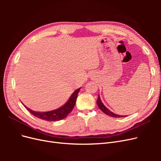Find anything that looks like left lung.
Returning <instances> with one entry per match:
<instances>
[{
	"label": "left lung",
	"mask_w": 161,
	"mask_h": 161,
	"mask_svg": "<svg viewBox=\"0 0 161 161\" xmlns=\"http://www.w3.org/2000/svg\"><path fill=\"white\" fill-rule=\"evenodd\" d=\"M97 105H98V107L99 108V109L103 112V113H105V114L108 115L111 117H114V118H123V117H125L124 115H117V114H114L113 112H111L110 110H109L108 108H106V107L103 104V103H102V101L100 99V97H99H99H98V99H97Z\"/></svg>",
	"instance_id": "8db88e82"
}]
</instances>
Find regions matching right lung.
<instances>
[{
	"label": "right lung",
	"mask_w": 161,
	"mask_h": 161,
	"mask_svg": "<svg viewBox=\"0 0 161 161\" xmlns=\"http://www.w3.org/2000/svg\"><path fill=\"white\" fill-rule=\"evenodd\" d=\"M80 89V88L76 90L72 94L70 99L67 101V103L62 107H61V108H58L56 110H53V111H47V112H37V111H33L31 109H29L25 105L24 106L25 107V108L30 111L31 114H33L34 116H36L40 119L46 120V121H55L61 120L65 118L72 111L73 108H74L75 105L76 103V101L77 99V95H78V93H79Z\"/></svg>",
	"instance_id": "1"
}]
</instances>
